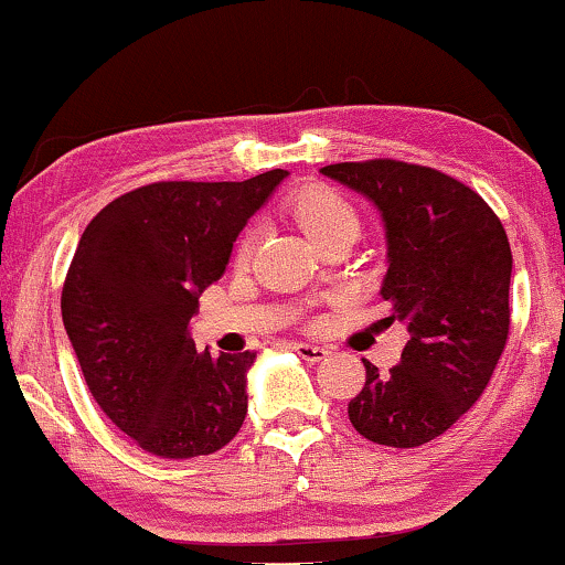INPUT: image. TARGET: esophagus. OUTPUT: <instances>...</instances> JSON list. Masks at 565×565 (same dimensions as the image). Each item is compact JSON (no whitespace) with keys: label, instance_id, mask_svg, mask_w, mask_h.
Here are the masks:
<instances>
[{"label":"esophagus","instance_id":"obj_1","mask_svg":"<svg viewBox=\"0 0 565 565\" xmlns=\"http://www.w3.org/2000/svg\"><path fill=\"white\" fill-rule=\"evenodd\" d=\"M292 350H296V353L303 358V361H309V363H319V361H324V358L329 355L327 348L309 345V342H296V345H292Z\"/></svg>","mask_w":565,"mask_h":565}]
</instances>
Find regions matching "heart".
<instances>
[{"label":"heart","instance_id":"1","mask_svg":"<svg viewBox=\"0 0 565 565\" xmlns=\"http://www.w3.org/2000/svg\"><path fill=\"white\" fill-rule=\"evenodd\" d=\"M290 215L296 217V223L303 228L306 236H309L313 244H324L329 236L334 233L355 228L358 231V215L345 196H340L332 189L324 186H311L298 196H292L290 202ZM254 231H248L241 236L236 246V262L238 265H246L248 256L254 252Z\"/></svg>","mask_w":565,"mask_h":565}]
</instances>
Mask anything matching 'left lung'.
Instances as JSON below:
<instances>
[{"label":"left lung","mask_w":565,"mask_h":565,"mask_svg":"<svg viewBox=\"0 0 565 565\" xmlns=\"http://www.w3.org/2000/svg\"><path fill=\"white\" fill-rule=\"evenodd\" d=\"M321 173L376 204L386 231L381 298L407 324L402 361L350 399L353 428L413 449L449 430L486 392L509 340L511 246L486 200L436 168L402 160L324 166Z\"/></svg>","instance_id":"obj_1"}]
</instances>
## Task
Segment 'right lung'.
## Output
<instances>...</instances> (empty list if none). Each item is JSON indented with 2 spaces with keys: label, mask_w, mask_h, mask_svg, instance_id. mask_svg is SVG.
Segmentation results:
<instances>
[{
  "label": "right lung",
  "mask_w": 565,
  "mask_h": 565,
  "mask_svg": "<svg viewBox=\"0 0 565 565\" xmlns=\"http://www.w3.org/2000/svg\"><path fill=\"white\" fill-rule=\"evenodd\" d=\"M285 175L158 181L87 223L62 288L64 329L87 390L139 449L192 459L244 426L256 353H196L189 319Z\"/></svg>",
  "instance_id": "right-lung-1"
}]
</instances>
